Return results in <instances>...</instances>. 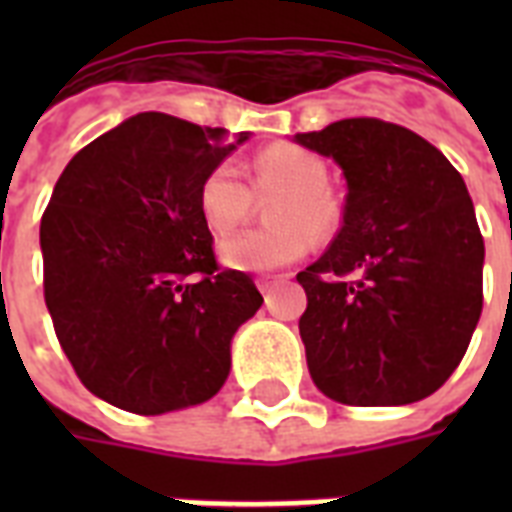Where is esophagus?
<instances>
[{
    "label": "esophagus",
    "mask_w": 512,
    "mask_h": 512,
    "mask_svg": "<svg viewBox=\"0 0 512 512\" xmlns=\"http://www.w3.org/2000/svg\"><path fill=\"white\" fill-rule=\"evenodd\" d=\"M257 287H260V292L265 295V303H271V297H273V279H271V276H260V279H257Z\"/></svg>",
    "instance_id": "1"
}]
</instances>
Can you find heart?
I'll return each mask as SVG.
<instances>
[{"mask_svg":"<svg viewBox=\"0 0 512 512\" xmlns=\"http://www.w3.org/2000/svg\"><path fill=\"white\" fill-rule=\"evenodd\" d=\"M327 167L308 148L268 146L249 162V186L231 164H217L199 185V209L215 236H228L255 209V199L271 196V228H257L220 244V260L236 271L265 273L303 260L340 223V207L324 185Z\"/></svg>","mask_w":512,"mask_h":512,"instance_id":"obj_1","label":"heart"}]
</instances>
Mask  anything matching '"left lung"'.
<instances>
[{"instance_id":"left-lung-1","label":"left lung","mask_w":512,"mask_h":512,"mask_svg":"<svg viewBox=\"0 0 512 512\" xmlns=\"http://www.w3.org/2000/svg\"><path fill=\"white\" fill-rule=\"evenodd\" d=\"M297 143L348 180L342 228L297 273L313 382L348 406H401L460 366L484 308V236L465 180L401 124L342 119Z\"/></svg>"}]
</instances>
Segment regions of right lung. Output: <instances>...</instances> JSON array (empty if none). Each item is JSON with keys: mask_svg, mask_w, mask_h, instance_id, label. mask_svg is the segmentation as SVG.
Returning <instances> with one entry per match:
<instances>
[{"mask_svg": "<svg viewBox=\"0 0 512 512\" xmlns=\"http://www.w3.org/2000/svg\"><path fill=\"white\" fill-rule=\"evenodd\" d=\"M236 143L146 111L84 146L44 209V303L60 348L84 388L124 412L215 396L233 332L263 305L247 273L220 268L199 209L201 180Z\"/></svg>", "mask_w": 512, "mask_h": 512, "instance_id": "obj_1", "label": "right lung"}]
</instances>
